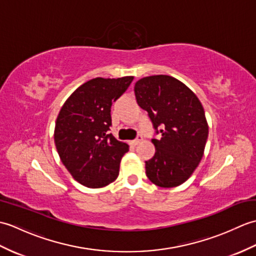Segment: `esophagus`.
I'll return each mask as SVG.
<instances>
[{
    "instance_id": "esophagus-1",
    "label": "esophagus",
    "mask_w": 256,
    "mask_h": 256,
    "mask_svg": "<svg viewBox=\"0 0 256 256\" xmlns=\"http://www.w3.org/2000/svg\"><path fill=\"white\" fill-rule=\"evenodd\" d=\"M142 140H143V138L140 136V135H138V136L136 138H135L134 140H132L131 144H132L133 146H136V145H138L140 142H142Z\"/></svg>"
}]
</instances>
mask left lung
Here are the masks:
<instances>
[{
    "mask_svg": "<svg viewBox=\"0 0 256 256\" xmlns=\"http://www.w3.org/2000/svg\"><path fill=\"white\" fill-rule=\"evenodd\" d=\"M134 94L156 133L162 134L152 140L155 155L145 162L146 176L158 187H177L192 175L204 156L209 133L204 106L186 84L167 74L140 79Z\"/></svg>",
    "mask_w": 256,
    "mask_h": 256,
    "instance_id": "left-lung-1",
    "label": "left lung"
}]
</instances>
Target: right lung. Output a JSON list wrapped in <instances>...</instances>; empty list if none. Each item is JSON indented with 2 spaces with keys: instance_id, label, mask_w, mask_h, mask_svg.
Returning a JSON list of instances; mask_svg holds the SVG:
<instances>
[{
  "instance_id": "add662e5",
  "label": "right lung",
  "mask_w": 256,
  "mask_h": 256,
  "mask_svg": "<svg viewBox=\"0 0 256 256\" xmlns=\"http://www.w3.org/2000/svg\"><path fill=\"white\" fill-rule=\"evenodd\" d=\"M133 79H91L76 89L59 111L54 132L57 152L70 175L86 187H106L118 176L128 145L108 134L110 112L112 102Z\"/></svg>"
}]
</instances>
